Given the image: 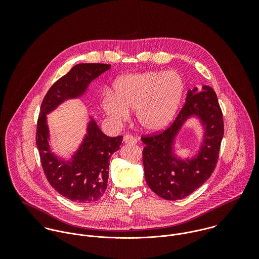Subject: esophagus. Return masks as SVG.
Here are the masks:
<instances>
[{
	"label": "esophagus",
	"mask_w": 259,
	"mask_h": 259,
	"mask_svg": "<svg viewBox=\"0 0 259 259\" xmlns=\"http://www.w3.org/2000/svg\"><path fill=\"white\" fill-rule=\"evenodd\" d=\"M123 143L126 145H136L137 144V139L131 135H125L123 137Z\"/></svg>",
	"instance_id": "obj_1"
}]
</instances>
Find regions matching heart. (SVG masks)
<instances>
[{"mask_svg":"<svg viewBox=\"0 0 259 259\" xmlns=\"http://www.w3.org/2000/svg\"><path fill=\"white\" fill-rule=\"evenodd\" d=\"M184 92V79L174 71L127 74L117 79L115 93L104 94L102 106L115 124L128 119L132 110L143 128L156 133L175 119Z\"/></svg>","mask_w":259,"mask_h":259,"instance_id":"heart-1","label":"heart"}]
</instances>
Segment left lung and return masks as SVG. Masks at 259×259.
<instances>
[{"label":"left lung","mask_w":259,"mask_h":259,"mask_svg":"<svg viewBox=\"0 0 259 259\" xmlns=\"http://www.w3.org/2000/svg\"><path fill=\"white\" fill-rule=\"evenodd\" d=\"M190 116H197L205 133L200 150L192 159L174 152V140ZM224 133L222 111L215 92L208 85L188 90L186 101L175 121L163 132L142 138L146 147L143 163L146 182L158 196L167 200L185 198L203 185L213 172Z\"/></svg>","instance_id":"left-lung-1"}]
</instances>
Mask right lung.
<instances>
[{"label":"right lung","instance_id":"add662e5","mask_svg":"<svg viewBox=\"0 0 259 259\" xmlns=\"http://www.w3.org/2000/svg\"><path fill=\"white\" fill-rule=\"evenodd\" d=\"M110 69L107 64L75 65L50 88L39 110L36 143L45 176L60 194L77 203H92L103 197L108 186L110 158L119 149L122 136H106L91 117L81 145L70 160H65L50 149L47 114L69 99L80 98L92 80Z\"/></svg>","mask_w":259,"mask_h":259}]
</instances>
